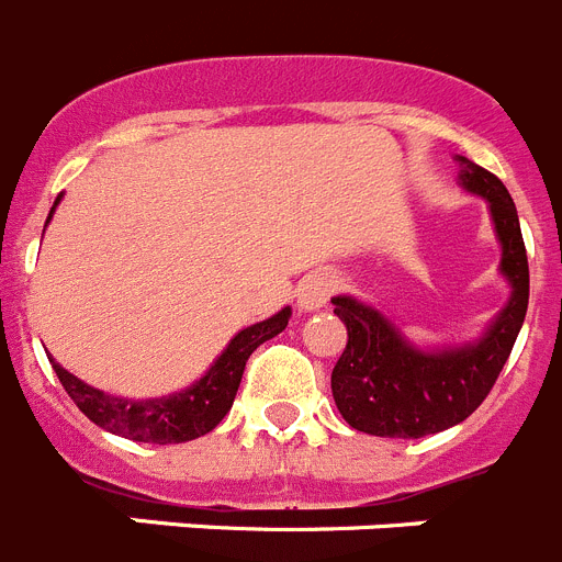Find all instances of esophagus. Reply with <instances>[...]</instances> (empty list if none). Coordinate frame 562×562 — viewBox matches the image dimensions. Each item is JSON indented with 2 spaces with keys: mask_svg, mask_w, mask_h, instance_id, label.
I'll use <instances>...</instances> for the list:
<instances>
[{
  "mask_svg": "<svg viewBox=\"0 0 562 562\" xmlns=\"http://www.w3.org/2000/svg\"><path fill=\"white\" fill-rule=\"evenodd\" d=\"M335 290H337V278L331 276V272H312V276H306L295 290L297 310L301 312L321 310V306H326V301L335 295Z\"/></svg>",
  "mask_w": 562,
  "mask_h": 562,
  "instance_id": "esophagus-1",
  "label": "esophagus"
}]
</instances>
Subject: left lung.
I'll return each instance as SVG.
<instances>
[{
    "label": "left lung",
    "instance_id": "obj_1",
    "mask_svg": "<svg viewBox=\"0 0 562 562\" xmlns=\"http://www.w3.org/2000/svg\"><path fill=\"white\" fill-rule=\"evenodd\" d=\"M459 186L490 207L509 301L475 340L422 349L391 317L351 295H335L349 342L331 371L337 411L355 430L385 439H422L479 408L498 380L529 306V261L515 202L495 173L456 154Z\"/></svg>",
    "mask_w": 562,
    "mask_h": 562
}]
</instances>
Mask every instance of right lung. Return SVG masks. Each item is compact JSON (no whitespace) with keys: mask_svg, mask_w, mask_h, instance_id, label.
<instances>
[{"mask_svg":"<svg viewBox=\"0 0 562 562\" xmlns=\"http://www.w3.org/2000/svg\"><path fill=\"white\" fill-rule=\"evenodd\" d=\"M58 202H61V193L53 202V211H49L47 222L53 220ZM290 315L292 310L284 306V310L276 312L267 321H261V324H252L247 329H241L227 342L225 351L211 362V369L193 382V385H188L182 391H173L168 396H154V400L112 396L106 391L87 385L76 374H69L53 357H49V366H53V371L61 380L69 400L76 402L81 414L95 422L98 428L109 430L114 436H123V439L148 441V445H182V441L200 439V436L211 434L225 419L233 400H236L247 357L265 340L281 335L286 329V324H290Z\"/></svg>","mask_w":562,"mask_h":562,"instance_id":"obj_1","label":"right lung"}]
</instances>
